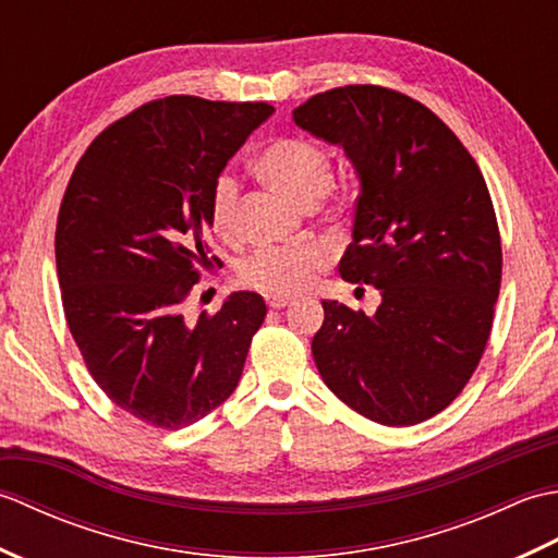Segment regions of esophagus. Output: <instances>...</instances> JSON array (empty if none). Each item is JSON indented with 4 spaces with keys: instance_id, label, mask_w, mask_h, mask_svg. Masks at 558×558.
Wrapping results in <instances>:
<instances>
[{
    "instance_id": "esophagus-1",
    "label": "esophagus",
    "mask_w": 558,
    "mask_h": 558,
    "mask_svg": "<svg viewBox=\"0 0 558 558\" xmlns=\"http://www.w3.org/2000/svg\"><path fill=\"white\" fill-rule=\"evenodd\" d=\"M266 304L270 306V310H286V306L292 304V298H280V294H268Z\"/></svg>"
}]
</instances>
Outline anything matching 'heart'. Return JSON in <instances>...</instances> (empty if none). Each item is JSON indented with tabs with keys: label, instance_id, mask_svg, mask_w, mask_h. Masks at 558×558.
I'll list each match as a JSON object with an SVG mask.
<instances>
[{
	"label": "heart",
	"instance_id": "heart-1",
	"mask_svg": "<svg viewBox=\"0 0 558 558\" xmlns=\"http://www.w3.org/2000/svg\"><path fill=\"white\" fill-rule=\"evenodd\" d=\"M256 170L268 184L292 198L294 204L314 208L328 192L330 172L328 153L306 138H280L270 144L256 160ZM236 204L240 182L230 172L216 177L210 189V222L225 240L236 232ZM328 252L324 246H264L246 258L242 278L268 294H294L314 280V272L326 266Z\"/></svg>",
	"mask_w": 558,
	"mask_h": 558
}]
</instances>
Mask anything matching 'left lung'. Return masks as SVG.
Instances as JSON below:
<instances>
[{
  "label": "left lung",
  "mask_w": 558,
  "mask_h": 558,
  "mask_svg": "<svg viewBox=\"0 0 558 558\" xmlns=\"http://www.w3.org/2000/svg\"><path fill=\"white\" fill-rule=\"evenodd\" d=\"M360 180L340 276L374 286V316L324 300L312 340L324 384L366 420L410 426L456 400L477 369L501 288L489 189L458 136L422 102L345 86L292 110Z\"/></svg>",
  "instance_id": "8db88e82"
}]
</instances>
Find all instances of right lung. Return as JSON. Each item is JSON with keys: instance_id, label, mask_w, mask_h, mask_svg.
Instances as JSON below:
<instances>
[{"instance_id": "right-lung-1", "label": "right lung", "mask_w": 558, "mask_h": 558, "mask_svg": "<svg viewBox=\"0 0 558 558\" xmlns=\"http://www.w3.org/2000/svg\"><path fill=\"white\" fill-rule=\"evenodd\" d=\"M266 102L172 96L110 124L83 153L57 218V278L71 336L114 405L160 429L206 417L240 384L266 318L256 292L184 318L198 282L210 189Z\"/></svg>"}]
</instances>
